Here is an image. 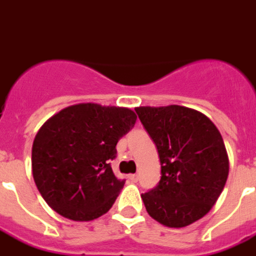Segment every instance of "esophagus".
I'll use <instances>...</instances> for the list:
<instances>
[{"label":"esophagus","mask_w":256,"mask_h":256,"mask_svg":"<svg viewBox=\"0 0 256 256\" xmlns=\"http://www.w3.org/2000/svg\"><path fill=\"white\" fill-rule=\"evenodd\" d=\"M128 179H130V182H133V183H137V182H138V175H137V174H133V175L128 176Z\"/></svg>","instance_id":"esophagus-1"}]
</instances>
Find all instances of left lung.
I'll use <instances>...</instances> for the list:
<instances>
[{
    "instance_id": "8db88e82",
    "label": "left lung",
    "mask_w": 256,
    "mask_h": 256,
    "mask_svg": "<svg viewBox=\"0 0 256 256\" xmlns=\"http://www.w3.org/2000/svg\"><path fill=\"white\" fill-rule=\"evenodd\" d=\"M136 112L162 164L157 186L141 194L146 212L170 228L196 222L213 208L228 178L218 128L202 112L182 106L138 107Z\"/></svg>"
}]
</instances>
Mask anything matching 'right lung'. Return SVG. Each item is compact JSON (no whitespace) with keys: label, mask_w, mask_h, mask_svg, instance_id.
I'll list each match as a JSON object with an SVG mask.
<instances>
[{"label":"right lung","mask_w":256,"mask_h":256,"mask_svg":"<svg viewBox=\"0 0 256 256\" xmlns=\"http://www.w3.org/2000/svg\"><path fill=\"white\" fill-rule=\"evenodd\" d=\"M136 120L132 110L94 103L70 106L51 116L32 145V175L47 205L73 221L107 213L124 186L111 160Z\"/></svg>","instance_id":"1"}]
</instances>
